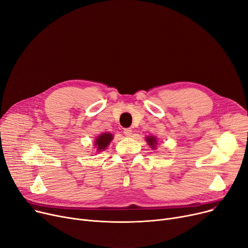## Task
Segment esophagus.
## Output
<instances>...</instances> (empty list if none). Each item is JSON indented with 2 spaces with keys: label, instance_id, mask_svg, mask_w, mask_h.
Here are the masks:
<instances>
[{
  "label": "esophagus",
  "instance_id": "esophagus-1",
  "mask_svg": "<svg viewBox=\"0 0 248 248\" xmlns=\"http://www.w3.org/2000/svg\"><path fill=\"white\" fill-rule=\"evenodd\" d=\"M124 134L126 137H132V135H133L132 128H124Z\"/></svg>",
  "mask_w": 248,
  "mask_h": 248
}]
</instances>
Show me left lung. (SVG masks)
Wrapping results in <instances>:
<instances>
[{
  "label": "left lung",
  "instance_id": "left-lung-1",
  "mask_svg": "<svg viewBox=\"0 0 248 248\" xmlns=\"http://www.w3.org/2000/svg\"><path fill=\"white\" fill-rule=\"evenodd\" d=\"M147 141H148V144L154 149V148H155V145H157V140H155V137H148L147 138Z\"/></svg>",
  "mask_w": 248,
  "mask_h": 248
}]
</instances>
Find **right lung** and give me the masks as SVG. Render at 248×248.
<instances>
[{"instance_id":"1","label":"right lung","mask_w":248,"mask_h":248,"mask_svg":"<svg viewBox=\"0 0 248 248\" xmlns=\"http://www.w3.org/2000/svg\"><path fill=\"white\" fill-rule=\"evenodd\" d=\"M111 140H112V135L108 133H104L99 137H97L95 140V146L97 148V151H102L104 149H107Z\"/></svg>"}]
</instances>
